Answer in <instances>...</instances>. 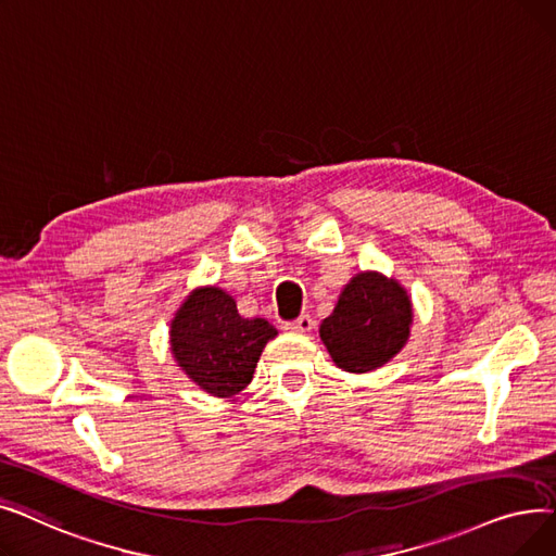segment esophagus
<instances>
[{"label":"esophagus","mask_w":556,"mask_h":556,"mask_svg":"<svg viewBox=\"0 0 556 556\" xmlns=\"http://www.w3.org/2000/svg\"><path fill=\"white\" fill-rule=\"evenodd\" d=\"M312 328H314V321H312V316H309V314H301L296 321H292V324H285V330H289V332H299V334L309 332Z\"/></svg>","instance_id":"esophagus-1"}]
</instances>
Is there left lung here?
Returning <instances> with one entry per match:
<instances>
[{
    "label": "left lung",
    "mask_w": 556,
    "mask_h": 556,
    "mask_svg": "<svg viewBox=\"0 0 556 556\" xmlns=\"http://www.w3.org/2000/svg\"><path fill=\"white\" fill-rule=\"evenodd\" d=\"M412 324L407 289L380 271H359L343 285L319 334L341 371L368 374L405 349Z\"/></svg>",
    "instance_id": "obj_1"
}]
</instances>
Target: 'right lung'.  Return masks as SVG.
Returning <instances> with one entry per match:
<instances>
[{"mask_svg": "<svg viewBox=\"0 0 556 556\" xmlns=\"http://www.w3.org/2000/svg\"><path fill=\"white\" fill-rule=\"evenodd\" d=\"M278 330L264 319H244L222 287H194L169 321V351L199 389L230 399L253 380L257 359Z\"/></svg>", "mask_w": 556, "mask_h": 556, "instance_id": "obj_1", "label": "right lung"}]
</instances>
